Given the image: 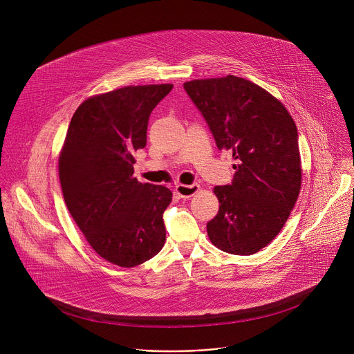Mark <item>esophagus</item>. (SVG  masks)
Returning a JSON list of instances; mask_svg holds the SVG:
<instances>
[{"label":"esophagus","instance_id":"esophagus-1","mask_svg":"<svg viewBox=\"0 0 354 354\" xmlns=\"http://www.w3.org/2000/svg\"><path fill=\"white\" fill-rule=\"evenodd\" d=\"M176 194L183 198V199H188L192 198L194 195H196L201 191V187L198 184H192V185H184V184H178L174 188Z\"/></svg>","mask_w":354,"mask_h":354}]
</instances>
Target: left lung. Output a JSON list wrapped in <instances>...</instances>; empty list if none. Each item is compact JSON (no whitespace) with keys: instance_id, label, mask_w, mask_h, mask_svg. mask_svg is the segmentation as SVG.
Listing matches in <instances>:
<instances>
[{"instance_id":"1","label":"left lung","mask_w":354,"mask_h":354,"mask_svg":"<svg viewBox=\"0 0 354 354\" xmlns=\"http://www.w3.org/2000/svg\"><path fill=\"white\" fill-rule=\"evenodd\" d=\"M218 150L237 160L232 185L215 187L219 209L209 241L232 254H253L285 226L301 189L297 128L283 103L252 82L227 75L184 83Z\"/></svg>"}]
</instances>
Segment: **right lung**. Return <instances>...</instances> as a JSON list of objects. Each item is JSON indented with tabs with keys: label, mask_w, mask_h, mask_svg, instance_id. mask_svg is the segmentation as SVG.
<instances>
[{
	"label": "right lung",
	"mask_w": 354,
	"mask_h": 354,
	"mask_svg": "<svg viewBox=\"0 0 354 354\" xmlns=\"http://www.w3.org/2000/svg\"><path fill=\"white\" fill-rule=\"evenodd\" d=\"M173 84L127 86L87 98L75 111L58 156L64 201L91 248L109 263L135 267L166 240L171 191L133 177L152 109Z\"/></svg>",
	"instance_id": "1"
}]
</instances>
